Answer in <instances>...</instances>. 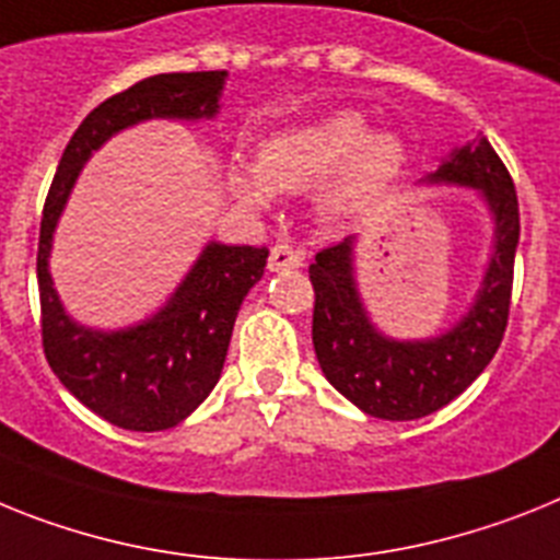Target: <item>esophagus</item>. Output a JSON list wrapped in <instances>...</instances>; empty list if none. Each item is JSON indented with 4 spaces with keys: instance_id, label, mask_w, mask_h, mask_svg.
Masks as SVG:
<instances>
[{
    "instance_id": "obj_1",
    "label": "esophagus",
    "mask_w": 560,
    "mask_h": 560,
    "mask_svg": "<svg viewBox=\"0 0 560 560\" xmlns=\"http://www.w3.org/2000/svg\"><path fill=\"white\" fill-rule=\"evenodd\" d=\"M267 267L272 272L295 270V267H302V253H295L290 244H276L270 250V258H267Z\"/></svg>"
}]
</instances>
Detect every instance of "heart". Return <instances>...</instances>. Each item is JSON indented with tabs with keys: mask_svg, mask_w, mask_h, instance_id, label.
I'll return each instance as SVG.
<instances>
[{
	"mask_svg": "<svg viewBox=\"0 0 560 560\" xmlns=\"http://www.w3.org/2000/svg\"><path fill=\"white\" fill-rule=\"evenodd\" d=\"M401 162L404 144L398 136H368L364 116L341 110L272 133L258 150V164L247 159L228 164V182L244 205L267 208L276 190H307L336 171L322 196L324 208L336 213L396 176Z\"/></svg>",
	"mask_w": 560,
	"mask_h": 560,
	"instance_id": "b5f03b06",
	"label": "heart"
}]
</instances>
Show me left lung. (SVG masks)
<instances>
[{
	"label": "left lung",
	"instance_id": "8db88e82",
	"mask_svg": "<svg viewBox=\"0 0 560 560\" xmlns=\"http://www.w3.org/2000/svg\"><path fill=\"white\" fill-rule=\"evenodd\" d=\"M430 185L472 187L495 219V242L472 307L444 336L398 341L370 322L352 267V236L324 247L310 265L316 290L313 347L327 382L359 410L384 421H412L462 396L490 364L510 318L518 247V196L510 171L487 139L453 150Z\"/></svg>",
	"mask_w": 560,
	"mask_h": 560
}]
</instances>
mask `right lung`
<instances>
[{
    "label": "right lung",
    "mask_w": 560,
    "mask_h": 560,
    "mask_svg": "<svg viewBox=\"0 0 560 560\" xmlns=\"http://www.w3.org/2000/svg\"><path fill=\"white\" fill-rule=\"evenodd\" d=\"M228 70L159 73L93 107L70 136L45 199L36 253L42 347L56 378L110 424L171 430L215 387L244 295L265 276L267 247L210 242L171 302L128 330H91L65 313L48 258L70 187L93 150L144 119H213Z\"/></svg>",
    "instance_id": "obj_1"
}]
</instances>
